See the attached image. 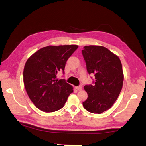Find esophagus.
Segmentation results:
<instances>
[{
  "label": "esophagus",
  "instance_id": "1",
  "mask_svg": "<svg viewBox=\"0 0 146 146\" xmlns=\"http://www.w3.org/2000/svg\"><path fill=\"white\" fill-rule=\"evenodd\" d=\"M75 88H76V90H78V91H80V90H82V86H76Z\"/></svg>",
  "mask_w": 146,
  "mask_h": 146
}]
</instances>
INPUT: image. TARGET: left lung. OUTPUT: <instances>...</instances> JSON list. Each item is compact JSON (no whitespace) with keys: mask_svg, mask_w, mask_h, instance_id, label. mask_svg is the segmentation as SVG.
I'll return each mask as SVG.
<instances>
[{"mask_svg":"<svg viewBox=\"0 0 146 146\" xmlns=\"http://www.w3.org/2000/svg\"><path fill=\"white\" fill-rule=\"evenodd\" d=\"M82 54L89 74L94 73V85L84 86L88 98L83 102L85 109L93 113H102L111 107L122 88L123 73L117 55L101 46H85Z\"/></svg>","mask_w":146,"mask_h":146,"instance_id":"left-lung-1","label":"left lung"}]
</instances>
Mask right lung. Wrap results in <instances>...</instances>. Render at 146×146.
Here are the masks:
<instances>
[{
    "instance_id": "obj_1",
    "label": "right lung",
    "mask_w": 146,
    "mask_h": 146,
    "mask_svg": "<svg viewBox=\"0 0 146 146\" xmlns=\"http://www.w3.org/2000/svg\"><path fill=\"white\" fill-rule=\"evenodd\" d=\"M78 48L77 45L49 46L39 49L28 58L23 71L26 90L35 106L45 112L63 108L73 92L64 79L58 80V71L64 73L68 59Z\"/></svg>"
}]
</instances>
